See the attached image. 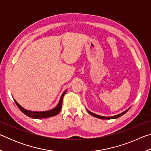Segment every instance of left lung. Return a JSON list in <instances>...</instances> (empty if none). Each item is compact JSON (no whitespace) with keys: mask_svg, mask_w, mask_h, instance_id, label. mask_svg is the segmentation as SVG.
<instances>
[{"mask_svg":"<svg viewBox=\"0 0 151 151\" xmlns=\"http://www.w3.org/2000/svg\"><path fill=\"white\" fill-rule=\"evenodd\" d=\"M129 109H130V108H129ZM129 109L126 110V111H124V112H122V113L119 114H117V115L113 116H100V115H98V114H94V113H93V112H91V111H89L88 110H87V109H86V110H87V111H88V113L90 114H91L92 116H94V117H96V118H98V119H112L119 118V117L122 116V115H123V114H124L125 113H126V112H127L128 111H129Z\"/></svg>","mask_w":151,"mask_h":151,"instance_id":"8db88e82","label":"left lung"}]
</instances>
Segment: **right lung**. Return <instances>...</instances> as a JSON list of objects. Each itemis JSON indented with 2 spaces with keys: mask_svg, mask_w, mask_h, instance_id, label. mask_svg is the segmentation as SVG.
Segmentation results:
<instances>
[{
  "mask_svg": "<svg viewBox=\"0 0 151 151\" xmlns=\"http://www.w3.org/2000/svg\"><path fill=\"white\" fill-rule=\"evenodd\" d=\"M66 91H65L64 93H63L62 96L60 97V101L58 103V105L55 107V109H53L52 110H50V111H42V112H35V111H28L27 109H24L23 107H22L20 104L17 103V102L14 100L15 103H16L17 106L19 107V109L22 112H23L24 114H26L27 116L31 117V118L33 119H45V118H48V117H51L53 116L57 115V114H58L60 111L61 108H62V104H63V96L65 95V94L66 93Z\"/></svg>",
  "mask_w": 151,
  "mask_h": 151,
  "instance_id": "add662e5",
  "label": "right lung"
}]
</instances>
